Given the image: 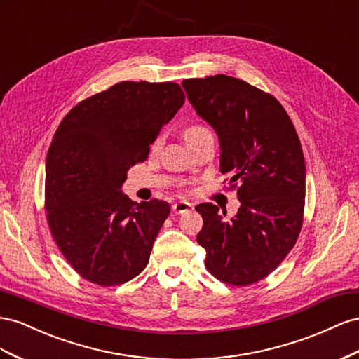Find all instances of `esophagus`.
<instances>
[{
  "label": "esophagus",
  "instance_id": "obj_1",
  "mask_svg": "<svg viewBox=\"0 0 359 359\" xmlns=\"http://www.w3.org/2000/svg\"><path fill=\"white\" fill-rule=\"evenodd\" d=\"M192 209V204L188 201H177L172 204V212L176 215H182V213H187Z\"/></svg>",
  "mask_w": 359,
  "mask_h": 359
}]
</instances>
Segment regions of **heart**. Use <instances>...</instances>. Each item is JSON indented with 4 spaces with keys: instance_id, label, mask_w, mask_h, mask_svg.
Returning a JSON list of instances; mask_svg holds the SVG:
<instances>
[{
    "instance_id": "obj_1",
    "label": "heart",
    "mask_w": 359,
    "mask_h": 359,
    "mask_svg": "<svg viewBox=\"0 0 359 359\" xmlns=\"http://www.w3.org/2000/svg\"><path fill=\"white\" fill-rule=\"evenodd\" d=\"M208 132H209V130H208L206 128H204V126L192 125V126H189V128H187L185 130H183V138H185V141H191V140L197 138V137H200V135H203V134H208ZM161 142H162L161 138H156L155 141H153L151 151H158L159 147H161Z\"/></svg>"
}]
</instances>
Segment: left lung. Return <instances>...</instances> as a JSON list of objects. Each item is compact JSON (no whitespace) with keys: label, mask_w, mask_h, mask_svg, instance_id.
<instances>
[{"label":"left lung","mask_w":359,"mask_h":359,"mask_svg":"<svg viewBox=\"0 0 359 359\" xmlns=\"http://www.w3.org/2000/svg\"><path fill=\"white\" fill-rule=\"evenodd\" d=\"M191 105L217 132L221 172L230 174L241 208L233 218L198 204L206 268L219 281L250 285L278 268L294 247L305 206L301 141L283 105L242 79L215 75L182 83Z\"/></svg>","instance_id":"1"}]
</instances>
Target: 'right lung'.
Returning a JSON list of instances; mask_svg holds the SVG:
<instances>
[{
  "instance_id": "obj_1",
  "label": "right lung",
  "mask_w": 359,
  "mask_h": 359,
  "mask_svg": "<svg viewBox=\"0 0 359 359\" xmlns=\"http://www.w3.org/2000/svg\"><path fill=\"white\" fill-rule=\"evenodd\" d=\"M183 102L176 83L123 81L81 100L61 120L46 156V221L84 280L111 287L147 266L170 206L156 198L134 203L120 188Z\"/></svg>"
}]
</instances>
